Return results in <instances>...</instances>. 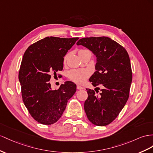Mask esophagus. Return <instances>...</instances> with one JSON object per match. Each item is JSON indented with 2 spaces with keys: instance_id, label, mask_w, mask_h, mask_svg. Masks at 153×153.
<instances>
[{
  "instance_id": "obj_1",
  "label": "esophagus",
  "mask_w": 153,
  "mask_h": 153,
  "mask_svg": "<svg viewBox=\"0 0 153 153\" xmlns=\"http://www.w3.org/2000/svg\"><path fill=\"white\" fill-rule=\"evenodd\" d=\"M77 90H82V89H85V88L83 87H81V86H79V85H77Z\"/></svg>"
}]
</instances>
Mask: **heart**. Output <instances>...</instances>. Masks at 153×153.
Here are the masks:
<instances>
[{
  "label": "heart",
  "mask_w": 153,
  "mask_h": 153,
  "mask_svg": "<svg viewBox=\"0 0 153 153\" xmlns=\"http://www.w3.org/2000/svg\"><path fill=\"white\" fill-rule=\"evenodd\" d=\"M85 51L84 50H80L78 53ZM89 76V72L87 70H74L68 73L69 79L73 82L78 84H82L87 79Z\"/></svg>",
  "instance_id": "obj_1"
}]
</instances>
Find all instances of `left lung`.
Listing matches in <instances>:
<instances>
[{
    "instance_id": "left-lung-1",
    "label": "left lung",
    "mask_w": 153,
    "mask_h": 153,
    "mask_svg": "<svg viewBox=\"0 0 153 153\" xmlns=\"http://www.w3.org/2000/svg\"><path fill=\"white\" fill-rule=\"evenodd\" d=\"M77 45L86 47L94 54L96 71L89 81L94 87H103L98 95L87 88L88 96L85 111L92 123L105 126L116 119L128 98L132 77L128 54L122 46L104 36L82 38Z\"/></svg>"
}]
</instances>
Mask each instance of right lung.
I'll return each instance as SVG.
<instances>
[{"mask_svg": "<svg viewBox=\"0 0 153 153\" xmlns=\"http://www.w3.org/2000/svg\"><path fill=\"white\" fill-rule=\"evenodd\" d=\"M78 39L47 37L30 46L23 56L19 73L22 100L39 123L52 125L57 121L76 91L72 81L54 91L48 81L51 74L63 68V57Z\"/></svg>", "mask_w": 153, "mask_h": 153, "instance_id": "obj_1", "label": "right lung"}]
</instances>
